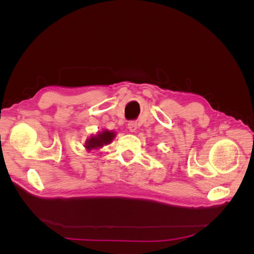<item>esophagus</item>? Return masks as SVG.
Masks as SVG:
<instances>
[{
    "label": "esophagus",
    "instance_id": "1",
    "mask_svg": "<svg viewBox=\"0 0 254 254\" xmlns=\"http://www.w3.org/2000/svg\"><path fill=\"white\" fill-rule=\"evenodd\" d=\"M136 128H137V125H136L135 122H129V123H128V129H129L131 132H134L135 130H136Z\"/></svg>",
    "mask_w": 254,
    "mask_h": 254
}]
</instances>
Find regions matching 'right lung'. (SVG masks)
Masks as SVG:
<instances>
[{
	"label": "right lung",
	"mask_w": 254,
	"mask_h": 254,
	"mask_svg": "<svg viewBox=\"0 0 254 254\" xmlns=\"http://www.w3.org/2000/svg\"><path fill=\"white\" fill-rule=\"evenodd\" d=\"M113 137H114L113 132H110V131H108V130H104L103 132L98 133L96 136L91 137L89 142L87 143V148L94 149V148L102 147L103 145L109 144L112 141Z\"/></svg>",
	"instance_id": "obj_1"
}]
</instances>
